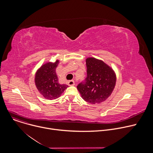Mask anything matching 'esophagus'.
<instances>
[{"mask_svg":"<svg viewBox=\"0 0 153 153\" xmlns=\"http://www.w3.org/2000/svg\"><path fill=\"white\" fill-rule=\"evenodd\" d=\"M68 85L69 86H73V85H74V81L73 80L68 81Z\"/></svg>","mask_w":153,"mask_h":153,"instance_id":"obj_1","label":"esophagus"}]
</instances>
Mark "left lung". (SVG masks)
Here are the masks:
<instances>
[{"label": "left lung", "instance_id": "left-lung-1", "mask_svg": "<svg viewBox=\"0 0 153 153\" xmlns=\"http://www.w3.org/2000/svg\"><path fill=\"white\" fill-rule=\"evenodd\" d=\"M86 79L77 88L86 102L95 104L105 101L110 96L116 85L114 71L103 61L93 57L86 60Z\"/></svg>", "mask_w": 153, "mask_h": 153}]
</instances>
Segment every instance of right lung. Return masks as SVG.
I'll return each instance as SVG.
<instances>
[{
    "instance_id": "right-lung-1",
    "label": "right lung",
    "mask_w": 153,
    "mask_h": 153,
    "mask_svg": "<svg viewBox=\"0 0 153 153\" xmlns=\"http://www.w3.org/2000/svg\"><path fill=\"white\" fill-rule=\"evenodd\" d=\"M59 61L48 62L38 70L35 76V83L37 90L47 99L58 98L65 89L68 87L65 84H60L56 69Z\"/></svg>"
}]
</instances>
